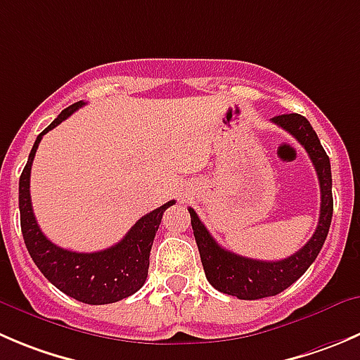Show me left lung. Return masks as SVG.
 <instances>
[{
  "mask_svg": "<svg viewBox=\"0 0 360 360\" xmlns=\"http://www.w3.org/2000/svg\"><path fill=\"white\" fill-rule=\"evenodd\" d=\"M273 123L283 128L292 135L315 165L316 176L320 183V216L319 225L311 239L299 251L290 257L276 262L253 260V258L240 257L229 250H223L193 209H188L191 216V226L197 240L198 253L204 265L205 278L216 290L223 294L236 295L244 301L271 297L283 292L292 283L299 280L308 271L309 265L315 262L322 250L326 237L329 233L330 219H333V176H330V162L326 149L320 144L315 130L301 114H281L273 117Z\"/></svg>",
  "mask_w": 360,
  "mask_h": 360,
  "instance_id": "obj_1",
  "label": "left lung"
}]
</instances>
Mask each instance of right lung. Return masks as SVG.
Segmentation results:
<instances>
[{"instance_id":"obj_1","label":"right lung","mask_w":360,"mask_h":360,"mask_svg":"<svg viewBox=\"0 0 360 360\" xmlns=\"http://www.w3.org/2000/svg\"><path fill=\"white\" fill-rule=\"evenodd\" d=\"M82 105L84 102H77L66 107L34 141L30 158L19 179L20 230H22L24 243L33 262L56 288L86 304H110V302L130 297L146 283L149 253H151L156 230L162 223L165 209L176 204V200L167 202L155 211L142 216L120 243L107 250L95 251V253H77V251L63 250L44 236L33 214V205H31V163H33L41 137Z\"/></svg>"}]
</instances>
